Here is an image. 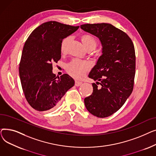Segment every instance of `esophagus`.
I'll use <instances>...</instances> for the list:
<instances>
[{
  "label": "esophagus",
  "instance_id": "obj_1",
  "mask_svg": "<svg viewBox=\"0 0 156 156\" xmlns=\"http://www.w3.org/2000/svg\"><path fill=\"white\" fill-rule=\"evenodd\" d=\"M81 84H82V82L80 81H75V86L76 87H79L80 86Z\"/></svg>",
  "mask_w": 156,
  "mask_h": 156
}]
</instances>
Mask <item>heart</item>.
<instances>
[{
	"mask_svg": "<svg viewBox=\"0 0 156 156\" xmlns=\"http://www.w3.org/2000/svg\"><path fill=\"white\" fill-rule=\"evenodd\" d=\"M82 42L87 48H95L97 45L96 39L92 35L85 34L81 37ZM71 37H68L64 38L61 43L60 49L62 53H66L67 51L68 45L70 42ZM90 68V64L86 61H81L79 59H73L66 66V71L69 75L75 78L82 77L87 71Z\"/></svg>",
	"mask_w": 156,
	"mask_h": 156,
	"instance_id": "obj_1",
	"label": "heart"
}]
</instances>
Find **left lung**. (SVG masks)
Masks as SVG:
<instances>
[{"label":"left lung","instance_id":"left-lung-1","mask_svg":"<svg viewBox=\"0 0 156 156\" xmlns=\"http://www.w3.org/2000/svg\"><path fill=\"white\" fill-rule=\"evenodd\" d=\"M80 28L100 40L102 54L88 77L93 92L85 98L87 109L98 118L118 111L132 94L135 75V52L132 40L124 31L109 23L85 24Z\"/></svg>","mask_w":156,"mask_h":156}]
</instances>
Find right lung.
<instances>
[{"instance_id": "obj_1", "label": "right lung", "mask_w": 156, "mask_h": 156, "mask_svg": "<svg viewBox=\"0 0 156 156\" xmlns=\"http://www.w3.org/2000/svg\"><path fill=\"white\" fill-rule=\"evenodd\" d=\"M79 28L51 21L31 32L24 44L19 73L23 93L34 109L44 111L56 108L75 81L67 74L52 73V63L61 57L62 40Z\"/></svg>"}]
</instances>
